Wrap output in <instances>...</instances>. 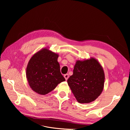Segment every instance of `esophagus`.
Segmentation results:
<instances>
[{
  "instance_id": "34e87169",
  "label": "esophagus",
  "mask_w": 130,
  "mask_h": 130,
  "mask_svg": "<svg viewBox=\"0 0 130 130\" xmlns=\"http://www.w3.org/2000/svg\"><path fill=\"white\" fill-rule=\"evenodd\" d=\"M64 78H65L66 80H67L68 78H69V75H68V74H66L64 75Z\"/></svg>"
}]
</instances>
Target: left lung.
I'll return each mask as SVG.
<instances>
[{"instance_id": "8db88e82", "label": "left lung", "mask_w": 130, "mask_h": 130, "mask_svg": "<svg viewBox=\"0 0 130 130\" xmlns=\"http://www.w3.org/2000/svg\"><path fill=\"white\" fill-rule=\"evenodd\" d=\"M105 73L96 58L77 60L73 74L67 80L74 96L79 103L87 104L95 100L104 89Z\"/></svg>"}]
</instances>
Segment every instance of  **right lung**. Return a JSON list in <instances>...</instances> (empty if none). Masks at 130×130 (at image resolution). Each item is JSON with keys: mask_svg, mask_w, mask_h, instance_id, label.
I'll return each instance as SVG.
<instances>
[{"mask_svg": "<svg viewBox=\"0 0 130 130\" xmlns=\"http://www.w3.org/2000/svg\"><path fill=\"white\" fill-rule=\"evenodd\" d=\"M58 55L43 48L31 57L27 64L26 75L30 88L35 92L45 95L66 80L60 72Z\"/></svg>", "mask_w": 130, "mask_h": 130, "instance_id": "right-lung-1", "label": "right lung"}]
</instances>
